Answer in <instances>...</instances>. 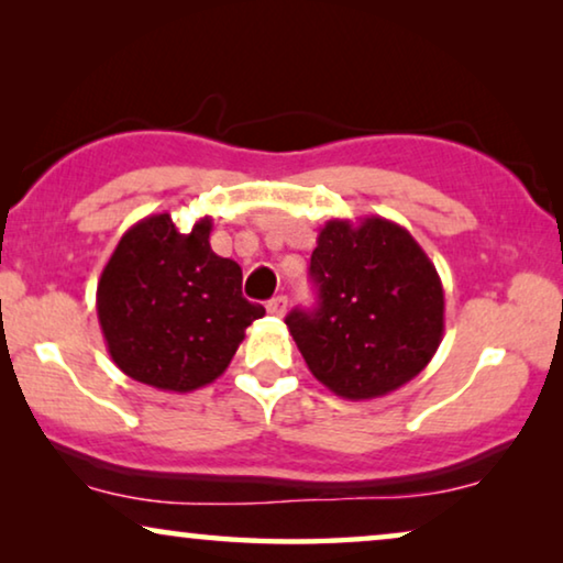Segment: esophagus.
Wrapping results in <instances>:
<instances>
[{
	"mask_svg": "<svg viewBox=\"0 0 563 563\" xmlns=\"http://www.w3.org/2000/svg\"><path fill=\"white\" fill-rule=\"evenodd\" d=\"M287 305H289L287 297L279 295L266 305V310H268V314H274V318H284V314H287Z\"/></svg>",
	"mask_w": 563,
	"mask_h": 563,
	"instance_id": "esophagus-1",
	"label": "esophagus"
}]
</instances>
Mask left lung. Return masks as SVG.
<instances>
[{
	"instance_id": "left-lung-1",
	"label": "left lung",
	"mask_w": 563,
	"mask_h": 563,
	"mask_svg": "<svg viewBox=\"0 0 563 563\" xmlns=\"http://www.w3.org/2000/svg\"><path fill=\"white\" fill-rule=\"evenodd\" d=\"M314 312L287 328L314 379L343 399H376L415 379L443 341L445 299L433 261L387 218L328 220L312 251Z\"/></svg>"
}]
</instances>
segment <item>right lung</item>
Instances as JSON below:
<instances>
[{
	"mask_svg": "<svg viewBox=\"0 0 563 563\" xmlns=\"http://www.w3.org/2000/svg\"><path fill=\"white\" fill-rule=\"evenodd\" d=\"M212 218L189 233L158 212L125 230L97 284L107 351L122 374L187 395L225 372L266 310L243 297V272L210 245Z\"/></svg>",
	"mask_w": 563,
	"mask_h": 563,
	"instance_id": "add662e5",
	"label": "right lung"
}]
</instances>
